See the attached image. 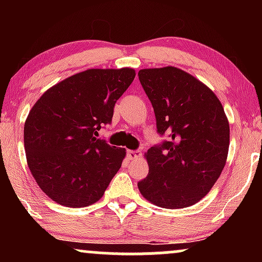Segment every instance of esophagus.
Returning <instances> with one entry per match:
<instances>
[{"instance_id":"1","label":"esophagus","mask_w":262,"mask_h":262,"mask_svg":"<svg viewBox=\"0 0 262 262\" xmlns=\"http://www.w3.org/2000/svg\"><path fill=\"white\" fill-rule=\"evenodd\" d=\"M127 155H128V158L130 159V160H138V159H139L141 156L139 150H128Z\"/></svg>"}]
</instances>
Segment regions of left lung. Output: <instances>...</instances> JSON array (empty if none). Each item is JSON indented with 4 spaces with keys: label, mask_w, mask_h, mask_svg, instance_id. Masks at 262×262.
Instances as JSON below:
<instances>
[{
    "label": "left lung",
    "mask_w": 262,
    "mask_h": 262,
    "mask_svg": "<svg viewBox=\"0 0 262 262\" xmlns=\"http://www.w3.org/2000/svg\"><path fill=\"white\" fill-rule=\"evenodd\" d=\"M154 108L156 128L169 140L146 152L149 173L141 196L162 208H186L213 187L227 162L229 122L214 92L181 69L138 73Z\"/></svg>",
    "instance_id": "left-lung-1"
}]
</instances>
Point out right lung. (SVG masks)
I'll list each match as a JSON object with an SVG mask.
<instances>
[{
    "mask_svg": "<svg viewBox=\"0 0 262 262\" xmlns=\"http://www.w3.org/2000/svg\"><path fill=\"white\" fill-rule=\"evenodd\" d=\"M134 69H89L56 83L35 102L25 123L29 170L47 196L65 207L101 200L121 169L125 149L98 139Z\"/></svg>",
    "mask_w": 262,
    "mask_h": 262,
    "instance_id": "right-lung-1",
    "label": "right lung"
}]
</instances>
